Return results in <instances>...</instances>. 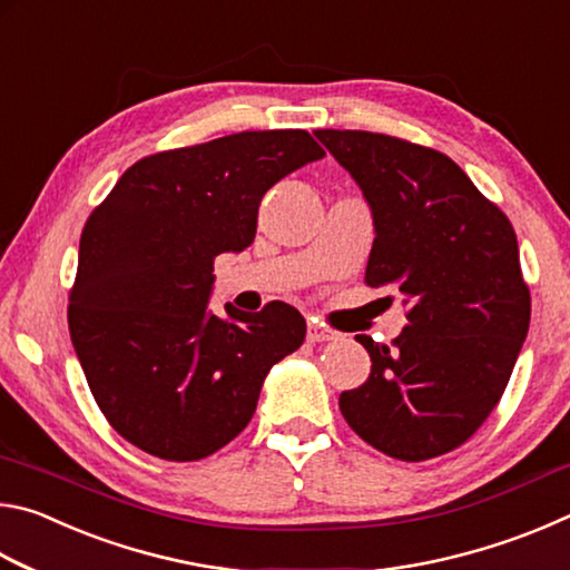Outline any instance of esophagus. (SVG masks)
I'll list each match as a JSON object with an SVG mask.
<instances>
[{"label": "esophagus", "mask_w": 570, "mask_h": 570, "mask_svg": "<svg viewBox=\"0 0 570 570\" xmlns=\"http://www.w3.org/2000/svg\"><path fill=\"white\" fill-rule=\"evenodd\" d=\"M306 340H308V342H332V340H336V332L326 330V326L316 324V322H308V326H306Z\"/></svg>", "instance_id": "esophagus-1"}]
</instances>
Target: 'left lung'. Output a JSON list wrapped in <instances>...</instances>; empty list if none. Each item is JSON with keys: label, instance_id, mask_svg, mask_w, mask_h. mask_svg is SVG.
<instances>
[{"label": "left lung", "instance_id": "left-lung-1", "mask_svg": "<svg viewBox=\"0 0 570 570\" xmlns=\"http://www.w3.org/2000/svg\"><path fill=\"white\" fill-rule=\"evenodd\" d=\"M314 135L372 208L366 286L394 288L407 306L392 346L356 336L372 372L340 394V410L384 455H445L495 410L525 342L515 230L445 153L366 130Z\"/></svg>", "mask_w": 570, "mask_h": 570}]
</instances>
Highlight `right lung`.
I'll return each mask as SVG.
<instances>
[{"mask_svg": "<svg viewBox=\"0 0 570 570\" xmlns=\"http://www.w3.org/2000/svg\"><path fill=\"white\" fill-rule=\"evenodd\" d=\"M324 158L306 130H246L156 153L122 173L80 236L72 346L112 430L148 455H214L256 412L268 370L296 352L284 302L208 308L214 258L254 244L264 193Z\"/></svg>", "mask_w": 570, "mask_h": 570, "instance_id": "1", "label": "right lung"}]
</instances>
